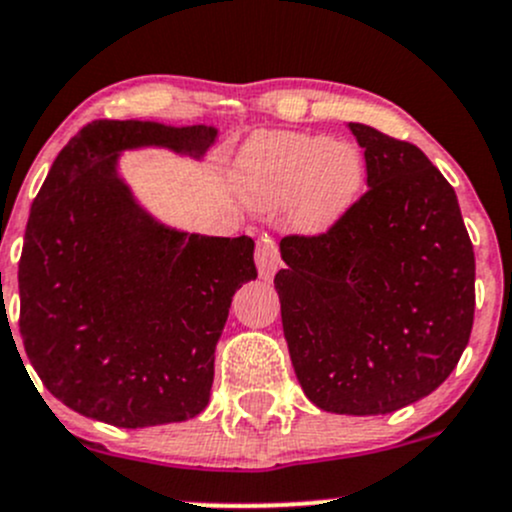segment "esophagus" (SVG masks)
<instances>
[{"instance_id": "obj_1", "label": "esophagus", "mask_w": 512, "mask_h": 512, "mask_svg": "<svg viewBox=\"0 0 512 512\" xmlns=\"http://www.w3.org/2000/svg\"><path fill=\"white\" fill-rule=\"evenodd\" d=\"M255 260H257V270H260L262 280H270L277 270H280L282 260H280V247L272 237H260L257 240V250H255Z\"/></svg>"}]
</instances>
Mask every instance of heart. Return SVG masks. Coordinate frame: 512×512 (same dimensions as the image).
<instances>
[{
    "instance_id": "b5f03b06",
    "label": "heart",
    "mask_w": 512,
    "mask_h": 512,
    "mask_svg": "<svg viewBox=\"0 0 512 512\" xmlns=\"http://www.w3.org/2000/svg\"><path fill=\"white\" fill-rule=\"evenodd\" d=\"M364 175V156L354 143L294 131L257 133L235 163L245 203L257 210L289 203V223L302 232L337 225L359 200Z\"/></svg>"
}]
</instances>
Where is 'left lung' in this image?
Wrapping results in <instances>:
<instances>
[{"label": "left lung", "mask_w": 512, "mask_h": 512, "mask_svg": "<svg viewBox=\"0 0 512 512\" xmlns=\"http://www.w3.org/2000/svg\"><path fill=\"white\" fill-rule=\"evenodd\" d=\"M366 190L322 235L280 242L282 329L329 414L399 411L448 379L471 339L476 257L456 190L414 143L349 123Z\"/></svg>", "instance_id": "8db88e82"}]
</instances>
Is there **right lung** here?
<instances>
[{"instance_id": "right-lung-1", "label": "right lung", "mask_w": 512, "mask_h": 512, "mask_svg": "<svg viewBox=\"0 0 512 512\" xmlns=\"http://www.w3.org/2000/svg\"><path fill=\"white\" fill-rule=\"evenodd\" d=\"M213 126L94 121L56 156L19 260V334L41 384L69 409L121 428L198 416L232 294L255 280L252 237L160 225L118 175L121 151L200 158Z\"/></svg>"}]
</instances>
